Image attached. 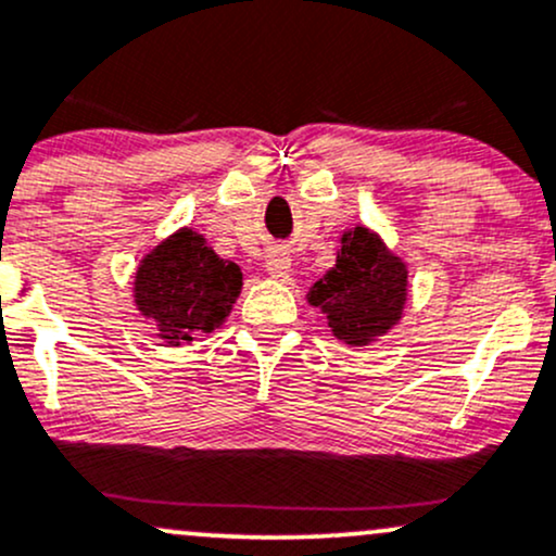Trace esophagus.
Listing matches in <instances>:
<instances>
[{
    "instance_id": "1",
    "label": "esophagus",
    "mask_w": 556,
    "mask_h": 556,
    "mask_svg": "<svg viewBox=\"0 0 556 556\" xmlns=\"http://www.w3.org/2000/svg\"><path fill=\"white\" fill-rule=\"evenodd\" d=\"M266 274L271 279H288L290 253L285 248H271L266 255Z\"/></svg>"
}]
</instances>
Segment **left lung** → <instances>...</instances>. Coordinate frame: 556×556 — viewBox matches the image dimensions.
I'll list each match as a JSON object with an SVG mask.
<instances>
[{
    "instance_id": "left-lung-1",
    "label": "left lung",
    "mask_w": 556,
    "mask_h": 556,
    "mask_svg": "<svg viewBox=\"0 0 556 556\" xmlns=\"http://www.w3.org/2000/svg\"><path fill=\"white\" fill-rule=\"evenodd\" d=\"M327 316L338 343L367 348L401 325L408 301V264L375 229L356 224L340 235L338 258L306 292Z\"/></svg>"
}]
</instances>
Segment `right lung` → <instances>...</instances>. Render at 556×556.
I'll use <instances>...</instances> for the list:
<instances>
[{
  "label": "right lung",
  "instance_id": "obj_1",
  "mask_svg": "<svg viewBox=\"0 0 556 556\" xmlns=\"http://www.w3.org/2000/svg\"><path fill=\"white\" fill-rule=\"evenodd\" d=\"M240 292V266L189 227L163 237L134 271V306L166 345H189L222 327Z\"/></svg>",
  "mask_w": 556,
  "mask_h": 556
}]
</instances>
